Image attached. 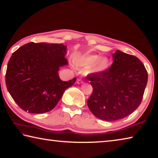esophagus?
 Segmentation results:
<instances>
[{
    "label": "esophagus",
    "instance_id": "34e87169",
    "mask_svg": "<svg viewBox=\"0 0 158 158\" xmlns=\"http://www.w3.org/2000/svg\"><path fill=\"white\" fill-rule=\"evenodd\" d=\"M77 84H83V83H84V81H83V80H81V79H77Z\"/></svg>",
    "mask_w": 158,
    "mask_h": 158
}]
</instances>
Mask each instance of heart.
Wrapping results in <instances>:
<instances>
[{
	"label": "heart",
	"mask_w": 158,
	"mask_h": 158,
	"mask_svg": "<svg viewBox=\"0 0 158 158\" xmlns=\"http://www.w3.org/2000/svg\"><path fill=\"white\" fill-rule=\"evenodd\" d=\"M74 63L77 68L87 69V73L90 75H101L107 71L110 60L107 57L89 53L77 57Z\"/></svg>",
	"instance_id": "1"
}]
</instances>
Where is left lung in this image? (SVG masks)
Instances as JSON below:
<instances>
[{"mask_svg": "<svg viewBox=\"0 0 158 158\" xmlns=\"http://www.w3.org/2000/svg\"><path fill=\"white\" fill-rule=\"evenodd\" d=\"M112 56L114 62L106 73L87 77L93 88L88 106L95 117L106 121L122 119L135 111L148 81V73L138 58L119 50Z\"/></svg>", "mask_w": 158, "mask_h": 158, "instance_id": "left-lung-1", "label": "left lung"}]
</instances>
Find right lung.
<instances>
[{"label":"right lung","mask_w":158,"mask_h":158,"mask_svg":"<svg viewBox=\"0 0 158 158\" xmlns=\"http://www.w3.org/2000/svg\"><path fill=\"white\" fill-rule=\"evenodd\" d=\"M67 47L63 44L29 42L12 53L7 63V90L21 109L43 114L56 106L65 90L77 79L63 81L58 71L68 64Z\"/></svg>","instance_id":"obj_1"}]
</instances>
